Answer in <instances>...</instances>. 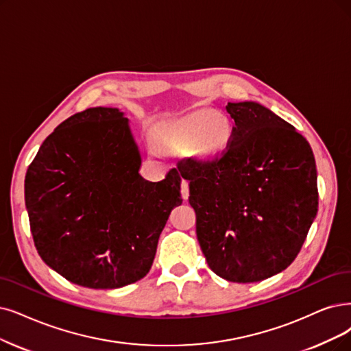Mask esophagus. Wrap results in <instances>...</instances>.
Wrapping results in <instances>:
<instances>
[{
  "mask_svg": "<svg viewBox=\"0 0 351 351\" xmlns=\"http://www.w3.org/2000/svg\"><path fill=\"white\" fill-rule=\"evenodd\" d=\"M181 195H183V199L187 200L189 195H190V189H189V181L183 180V183H181Z\"/></svg>",
  "mask_w": 351,
  "mask_h": 351,
  "instance_id": "34e87169",
  "label": "esophagus"
}]
</instances>
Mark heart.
Segmentation results:
<instances>
[{"mask_svg": "<svg viewBox=\"0 0 351 351\" xmlns=\"http://www.w3.org/2000/svg\"><path fill=\"white\" fill-rule=\"evenodd\" d=\"M230 121L212 109H197L158 128V144L164 151H178L191 145L193 156L215 160L232 143Z\"/></svg>", "mask_w": 351, "mask_h": 351, "instance_id": "1", "label": "heart"}]
</instances>
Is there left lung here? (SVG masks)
<instances>
[{
    "instance_id": "8db88e82",
    "label": "left lung",
    "mask_w": 351,
    "mask_h": 351,
    "mask_svg": "<svg viewBox=\"0 0 351 351\" xmlns=\"http://www.w3.org/2000/svg\"><path fill=\"white\" fill-rule=\"evenodd\" d=\"M233 138L221 157L177 164L207 265L230 282L287 269L318 212L317 167L306 139L258 102H229Z\"/></svg>"
}]
</instances>
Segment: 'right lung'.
<instances>
[{"instance_id": "obj_1", "label": "right lung", "mask_w": 351, "mask_h": 351, "mask_svg": "<svg viewBox=\"0 0 351 351\" xmlns=\"http://www.w3.org/2000/svg\"><path fill=\"white\" fill-rule=\"evenodd\" d=\"M117 108L62 122L29 165L24 197L40 258L67 281L114 289L144 278L171 210L183 203L176 168L158 183Z\"/></svg>"}]
</instances>
